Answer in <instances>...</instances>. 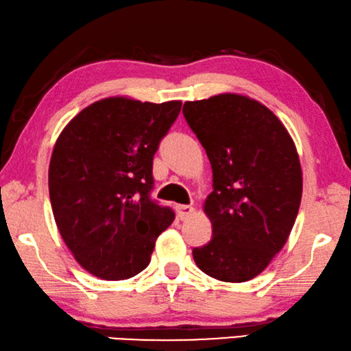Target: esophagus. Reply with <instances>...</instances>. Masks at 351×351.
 <instances>
[{
  "label": "esophagus",
  "mask_w": 351,
  "mask_h": 351,
  "mask_svg": "<svg viewBox=\"0 0 351 351\" xmlns=\"http://www.w3.org/2000/svg\"><path fill=\"white\" fill-rule=\"evenodd\" d=\"M194 211H195V208H194V206H191V205H178L176 206L178 218H180L181 221L182 219H187V218H189V216L194 215Z\"/></svg>",
  "instance_id": "esophagus-1"
}]
</instances>
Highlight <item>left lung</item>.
Masks as SVG:
<instances>
[{"mask_svg": "<svg viewBox=\"0 0 351 351\" xmlns=\"http://www.w3.org/2000/svg\"><path fill=\"white\" fill-rule=\"evenodd\" d=\"M182 114L213 170L204 204L213 237L192 256L216 280L248 281L283 248L298 216L302 170L295 145L267 106L239 93L186 101Z\"/></svg>", "mask_w": 351, "mask_h": 351, "instance_id": "1", "label": "left lung"}]
</instances>
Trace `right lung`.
Listing matches in <instances>:
<instances>
[{"label": "right lung", "instance_id": "add662e5", "mask_svg": "<svg viewBox=\"0 0 351 351\" xmlns=\"http://www.w3.org/2000/svg\"><path fill=\"white\" fill-rule=\"evenodd\" d=\"M181 101L110 97L84 108L53 146L49 195L63 241L81 267L127 280L151 263L156 240L175 219L151 199L152 159Z\"/></svg>", "mask_w": 351, "mask_h": 351}]
</instances>
